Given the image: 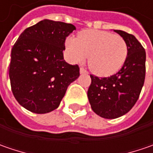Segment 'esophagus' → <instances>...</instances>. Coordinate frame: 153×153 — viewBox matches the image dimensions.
<instances>
[{
    "mask_svg": "<svg viewBox=\"0 0 153 153\" xmlns=\"http://www.w3.org/2000/svg\"><path fill=\"white\" fill-rule=\"evenodd\" d=\"M80 73L81 74H88V71H86L84 68L81 67L80 68Z\"/></svg>",
    "mask_w": 153,
    "mask_h": 153,
    "instance_id": "1",
    "label": "esophagus"
}]
</instances>
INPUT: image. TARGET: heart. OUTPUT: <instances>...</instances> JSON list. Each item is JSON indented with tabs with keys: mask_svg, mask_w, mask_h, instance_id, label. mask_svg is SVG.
<instances>
[{
	"mask_svg": "<svg viewBox=\"0 0 153 153\" xmlns=\"http://www.w3.org/2000/svg\"><path fill=\"white\" fill-rule=\"evenodd\" d=\"M65 47L74 63H82L88 57V67L93 73L107 76L123 65L128 46L120 36L101 30H85L75 38H68Z\"/></svg>",
	"mask_w": 153,
	"mask_h": 153,
	"instance_id": "heart-1",
	"label": "heart"
}]
</instances>
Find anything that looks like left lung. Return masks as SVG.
I'll return each mask as SVG.
<instances>
[{
    "mask_svg": "<svg viewBox=\"0 0 153 153\" xmlns=\"http://www.w3.org/2000/svg\"><path fill=\"white\" fill-rule=\"evenodd\" d=\"M128 46V55L117 73L108 77L90 75L88 98L100 117L113 119L128 112L138 100L146 76V51L134 36L114 30Z\"/></svg>",
    "mask_w": 153,
    "mask_h": 153,
    "instance_id": "obj_1",
    "label": "left lung"
}]
</instances>
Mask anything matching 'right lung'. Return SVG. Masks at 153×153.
Listing matches in <instances>:
<instances>
[{
  "label": "right lung",
  "mask_w": 153,
  "mask_h": 153,
  "mask_svg": "<svg viewBox=\"0 0 153 153\" xmlns=\"http://www.w3.org/2000/svg\"><path fill=\"white\" fill-rule=\"evenodd\" d=\"M71 24L44 19L25 29L11 53L9 78L17 101L28 111L44 114L59 107L68 86L80 76L79 66L64 59Z\"/></svg>",
  "instance_id": "add662e5"
}]
</instances>
